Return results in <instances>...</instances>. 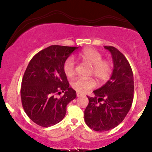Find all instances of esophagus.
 <instances>
[{
    "instance_id": "34e87169",
    "label": "esophagus",
    "mask_w": 152,
    "mask_h": 152,
    "mask_svg": "<svg viewBox=\"0 0 152 152\" xmlns=\"http://www.w3.org/2000/svg\"><path fill=\"white\" fill-rule=\"evenodd\" d=\"M76 96H77V97H82V96H84V94H82V93H80L78 92V93H76Z\"/></svg>"
}]
</instances>
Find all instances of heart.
I'll return each instance as SVG.
<instances>
[{
	"mask_svg": "<svg viewBox=\"0 0 152 152\" xmlns=\"http://www.w3.org/2000/svg\"><path fill=\"white\" fill-rule=\"evenodd\" d=\"M79 57L90 65H93V72L101 82H107L113 74V65L108 60L102 59V54L93 48H87L79 54ZM63 71L67 77L75 74V62L72 56L68 57L63 64ZM96 85L93 79L77 78L72 82V87L79 93H86Z\"/></svg>",
	"mask_w": 152,
	"mask_h": 152,
	"instance_id": "1",
	"label": "heart"
}]
</instances>
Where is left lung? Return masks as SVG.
Segmentation results:
<instances>
[{"label": "left lung", "instance_id": "obj_1", "mask_svg": "<svg viewBox=\"0 0 152 152\" xmlns=\"http://www.w3.org/2000/svg\"><path fill=\"white\" fill-rule=\"evenodd\" d=\"M111 53L113 74L110 80L87 96L85 123L97 132H105L119 125L129 111L134 97V78L126 58L116 48L104 46Z\"/></svg>", "mask_w": 152, "mask_h": 152}]
</instances>
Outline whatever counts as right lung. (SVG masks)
<instances>
[{
  "label": "right lung",
  "instance_id": "add662e5",
  "mask_svg": "<svg viewBox=\"0 0 152 152\" xmlns=\"http://www.w3.org/2000/svg\"><path fill=\"white\" fill-rule=\"evenodd\" d=\"M78 48L50 45L29 62L23 77L21 101L27 115L37 125L48 127L60 122L67 105L76 99V92L69 87L63 64ZM62 91L64 96L56 97Z\"/></svg>",
  "mask_w": 152,
  "mask_h": 152
}]
</instances>
